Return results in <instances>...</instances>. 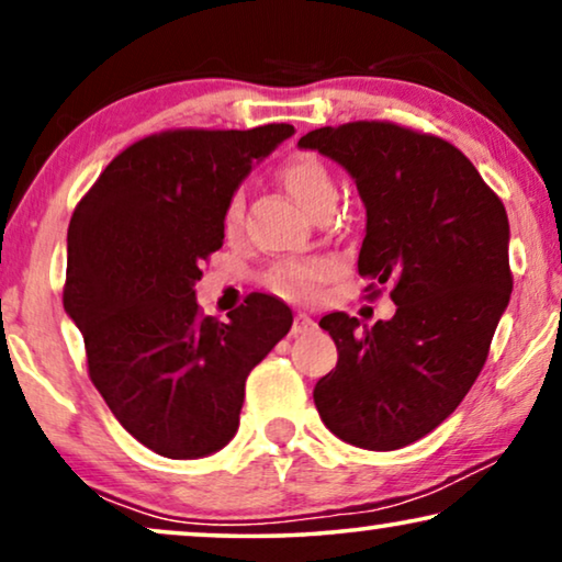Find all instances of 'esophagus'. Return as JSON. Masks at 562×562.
I'll return each instance as SVG.
<instances>
[{
	"instance_id": "esophagus-1",
	"label": "esophagus",
	"mask_w": 562,
	"mask_h": 562,
	"mask_svg": "<svg viewBox=\"0 0 562 562\" xmlns=\"http://www.w3.org/2000/svg\"><path fill=\"white\" fill-rule=\"evenodd\" d=\"M314 329V319L310 317V314H296L294 317V327H291V335H306V333H312Z\"/></svg>"
}]
</instances>
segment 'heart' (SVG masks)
I'll use <instances>...</instances> for the list:
<instances>
[{
	"label": "heart",
	"mask_w": 562,
	"mask_h": 562,
	"mask_svg": "<svg viewBox=\"0 0 562 562\" xmlns=\"http://www.w3.org/2000/svg\"><path fill=\"white\" fill-rule=\"evenodd\" d=\"M279 179L291 196L296 199L304 210L312 214L319 210L322 204L335 199V183L333 176L317 158L312 156H296L286 160L279 168ZM222 235L227 240H235L243 229V204L237 196H229L220 214ZM337 271L333 258H289L279 260V263L268 268L263 276V283L273 294H281L286 299H296V302H306V299L317 296V291L333 279Z\"/></svg>",
	"instance_id": "heart-1"
}]
</instances>
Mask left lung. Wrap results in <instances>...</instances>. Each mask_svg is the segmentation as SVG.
<instances>
[{
    "label": "left lung",
    "instance_id": "obj_1",
    "mask_svg": "<svg viewBox=\"0 0 562 562\" xmlns=\"http://www.w3.org/2000/svg\"><path fill=\"white\" fill-rule=\"evenodd\" d=\"M348 168L366 204L358 273L391 283L396 314L360 327L319 319L337 366L314 386L322 422L366 450H398L442 425L479 379L509 304V220L456 145L386 120L319 127L299 140Z\"/></svg>",
    "mask_w": 562,
    "mask_h": 562
}]
</instances>
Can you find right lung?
I'll use <instances>...</instances> for the list:
<instances>
[{
    "label": "right lung",
    "mask_w": 562,
    "mask_h": 562,
    "mask_svg": "<svg viewBox=\"0 0 562 562\" xmlns=\"http://www.w3.org/2000/svg\"><path fill=\"white\" fill-rule=\"evenodd\" d=\"M291 133L286 122L153 133L114 156L76 204L64 310L83 335L91 383L158 456L225 448L240 425L245 381L294 322L266 294L229 322L204 317L194 296L199 266L225 240L222 206Z\"/></svg>",
    "instance_id": "add662e5"
}]
</instances>
